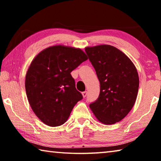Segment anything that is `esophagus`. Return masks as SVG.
I'll return each instance as SVG.
<instances>
[{
    "instance_id": "34e87169",
    "label": "esophagus",
    "mask_w": 161,
    "mask_h": 161,
    "mask_svg": "<svg viewBox=\"0 0 161 161\" xmlns=\"http://www.w3.org/2000/svg\"><path fill=\"white\" fill-rule=\"evenodd\" d=\"M81 94H82V96H83L84 98L86 97V92H83L82 93H81Z\"/></svg>"
}]
</instances>
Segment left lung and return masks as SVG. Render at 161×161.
<instances>
[{
    "instance_id": "1",
    "label": "left lung",
    "mask_w": 161,
    "mask_h": 161,
    "mask_svg": "<svg viewBox=\"0 0 161 161\" xmlns=\"http://www.w3.org/2000/svg\"><path fill=\"white\" fill-rule=\"evenodd\" d=\"M85 51L100 82V93L89 108L106 125L121 121L131 110L137 97L139 77L130 58L114 46L86 47Z\"/></svg>"
}]
</instances>
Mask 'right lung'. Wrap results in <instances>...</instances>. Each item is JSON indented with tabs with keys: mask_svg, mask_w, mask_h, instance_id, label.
<instances>
[{
	"mask_svg": "<svg viewBox=\"0 0 161 161\" xmlns=\"http://www.w3.org/2000/svg\"><path fill=\"white\" fill-rule=\"evenodd\" d=\"M88 59L80 48L54 45L32 59L25 75V91L35 115L49 126H61L82 99L70 73Z\"/></svg>",
	"mask_w": 161,
	"mask_h": 161,
	"instance_id": "add662e5",
	"label": "right lung"
}]
</instances>
